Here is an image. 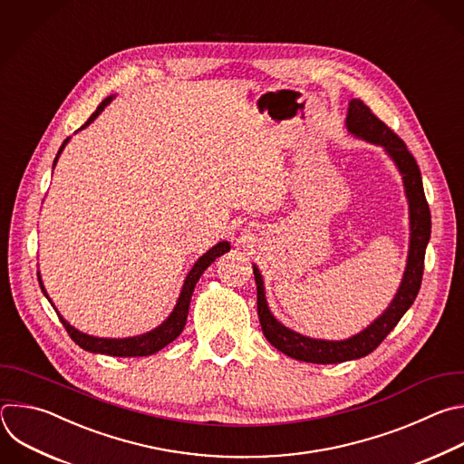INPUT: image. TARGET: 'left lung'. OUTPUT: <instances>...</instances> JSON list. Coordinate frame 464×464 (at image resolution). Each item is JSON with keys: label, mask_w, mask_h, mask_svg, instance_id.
Wrapping results in <instances>:
<instances>
[{"label": "left lung", "mask_w": 464, "mask_h": 464, "mask_svg": "<svg viewBox=\"0 0 464 464\" xmlns=\"http://www.w3.org/2000/svg\"><path fill=\"white\" fill-rule=\"evenodd\" d=\"M345 128L347 133L354 139L381 146L386 151V155L393 160L395 168L402 177L404 194L410 210L408 259L401 285L390 305L384 309V313L365 329L345 340L311 338L284 325L272 314L265 296L263 276L257 265H252L257 285V316L265 338L277 351L285 353L295 360L311 363H340L347 360H356L367 356L382 343V340L393 331V327L401 322V318L406 314V311L411 307L419 295L424 270V254L431 234V216L424 198L420 169L413 155L408 151L406 144L382 121H379L360 99L349 101Z\"/></svg>", "instance_id": "8db88e82"}]
</instances>
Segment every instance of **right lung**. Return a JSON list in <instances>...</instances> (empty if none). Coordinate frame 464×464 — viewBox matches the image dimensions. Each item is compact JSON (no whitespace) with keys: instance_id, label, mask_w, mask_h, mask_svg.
<instances>
[{"instance_id":"obj_1","label":"right lung","mask_w":464,"mask_h":464,"mask_svg":"<svg viewBox=\"0 0 464 464\" xmlns=\"http://www.w3.org/2000/svg\"><path fill=\"white\" fill-rule=\"evenodd\" d=\"M115 99V95H110L108 99H104L99 108L95 110V113H92L87 122L80 128H87L92 121H95L104 110L106 106L111 104V101ZM78 130V131H80ZM71 140V137H67L63 140V144L60 146L56 157H54V162H53V169L58 162V157L62 155L63 148L67 146V142ZM230 250V243L228 241H219L218 245H214L212 248H208L196 263L194 266L190 268V272L187 274V277H184V284L180 287V293H179V298H177V304L173 307V311L168 314V318L157 325L155 329L148 331V333H142V334H137V336H128V338H101V336H92V334H87V333H82L78 331L76 327H72L62 314L60 311L54 307L53 300L49 298L45 287H44V282H42V276H40V270H38V282H40V287H42V293L45 295V298L49 300V304L53 305V309L56 311L60 322L63 324V327L67 329L69 336L72 338L74 343H78L82 349L89 351V353H101V354H108V356H122V358H128V356H150L157 351H160L162 347H166L168 343H171L184 329V325H187V318H188V309H190V300H192V295H194V289L199 282V277L203 276V272L219 257L223 256L225 252Z\"/></svg>"}]
</instances>
